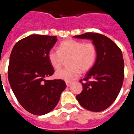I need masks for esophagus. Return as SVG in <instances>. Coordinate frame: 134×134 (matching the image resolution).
<instances>
[{"label":"esophagus","mask_w":134,"mask_h":134,"mask_svg":"<svg viewBox=\"0 0 134 134\" xmlns=\"http://www.w3.org/2000/svg\"><path fill=\"white\" fill-rule=\"evenodd\" d=\"M66 86H70L72 85V82H66Z\"/></svg>","instance_id":"esophagus-1"}]
</instances>
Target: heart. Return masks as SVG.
Segmentation results:
<instances>
[{
  "instance_id": "b5f03b06",
  "label": "heart",
  "mask_w": 134,
  "mask_h": 134,
  "mask_svg": "<svg viewBox=\"0 0 134 134\" xmlns=\"http://www.w3.org/2000/svg\"><path fill=\"white\" fill-rule=\"evenodd\" d=\"M97 56V48L93 42H83L74 40H67L61 42L58 50L51 49L48 59L54 69H59L68 60V68L57 70L55 77L72 82L79 77L80 70L86 72L94 64Z\"/></svg>"
}]
</instances>
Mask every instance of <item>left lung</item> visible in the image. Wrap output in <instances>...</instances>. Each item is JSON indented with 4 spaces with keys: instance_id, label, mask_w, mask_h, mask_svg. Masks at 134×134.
Instances as JSON below:
<instances>
[{
    "instance_id": "obj_1",
    "label": "left lung",
    "mask_w": 134,
    "mask_h": 134,
    "mask_svg": "<svg viewBox=\"0 0 134 134\" xmlns=\"http://www.w3.org/2000/svg\"><path fill=\"white\" fill-rule=\"evenodd\" d=\"M74 37L91 40L97 48L95 63L85 78L80 80L83 90L76 97L86 109L104 111L115 100L122 86L124 61L121 50L109 37L97 33H85Z\"/></svg>"
}]
</instances>
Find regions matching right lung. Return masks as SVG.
<instances>
[{"instance_id": "1", "label": "right lung", "mask_w": 134, "mask_h": 134, "mask_svg": "<svg viewBox=\"0 0 134 134\" xmlns=\"http://www.w3.org/2000/svg\"><path fill=\"white\" fill-rule=\"evenodd\" d=\"M56 36L31 35L16 42L10 55L8 78L20 105L42 115L55 108L66 85L63 80H46L54 73L48 53Z\"/></svg>"}]
</instances>
